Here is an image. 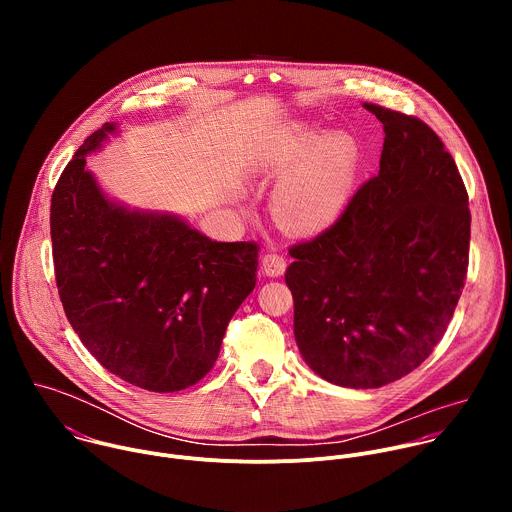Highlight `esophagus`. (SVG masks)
I'll list each match as a JSON object with an SVG mask.
<instances>
[{
    "label": "esophagus",
    "instance_id": "1",
    "mask_svg": "<svg viewBox=\"0 0 512 512\" xmlns=\"http://www.w3.org/2000/svg\"><path fill=\"white\" fill-rule=\"evenodd\" d=\"M261 271L267 277H281L285 273V259L275 253H267L261 259Z\"/></svg>",
    "mask_w": 512,
    "mask_h": 512
}]
</instances>
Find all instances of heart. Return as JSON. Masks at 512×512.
<instances>
[{"label":"heart","instance_id":"obj_1","mask_svg":"<svg viewBox=\"0 0 512 512\" xmlns=\"http://www.w3.org/2000/svg\"><path fill=\"white\" fill-rule=\"evenodd\" d=\"M259 166L286 172L273 196L279 225L294 235H316L334 225L350 202L358 148L346 133L294 125L275 137Z\"/></svg>","mask_w":512,"mask_h":512}]
</instances>
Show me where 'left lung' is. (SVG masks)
<instances>
[{"label":"left lung","mask_w":512,"mask_h":512,"mask_svg":"<svg viewBox=\"0 0 512 512\" xmlns=\"http://www.w3.org/2000/svg\"><path fill=\"white\" fill-rule=\"evenodd\" d=\"M385 129L379 174L285 271L302 358L324 381L377 389L442 340L462 296L470 210L452 156L423 121L364 105Z\"/></svg>","instance_id":"left-lung-1"}]
</instances>
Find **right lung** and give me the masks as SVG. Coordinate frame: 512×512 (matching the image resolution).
Returning a JSON list of instances; mask_svg holds the SVG:
<instances>
[{"instance_id": "right-lung-1", "label": "right lung", "mask_w": 512, "mask_h": 512, "mask_svg": "<svg viewBox=\"0 0 512 512\" xmlns=\"http://www.w3.org/2000/svg\"><path fill=\"white\" fill-rule=\"evenodd\" d=\"M121 133L105 123L64 168L50 237L64 314L103 367L154 393L198 383L257 279V245L218 243L168 210L111 198L87 156Z\"/></svg>"}]
</instances>
